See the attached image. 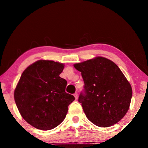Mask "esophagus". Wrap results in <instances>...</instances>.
<instances>
[{
	"mask_svg": "<svg viewBox=\"0 0 148 148\" xmlns=\"http://www.w3.org/2000/svg\"><path fill=\"white\" fill-rule=\"evenodd\" d=\"M74 96L76 99H77V98H78V95H77V92H75V93L74 94Z\"/></svg>",
	"mask_w": 148,
	"mask_h": 148,
	"instance_id": "obj_1",
	"label": "esophagus"
}]
</instances>
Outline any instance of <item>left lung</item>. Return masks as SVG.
Listing matches in <instances>:
<instances>
[{
	"label": "left lung",
	"mask_w": 148,
	"mask_h": 148,
	"mask_svg": "<svg viewBox=\"0 0 148 148\" xmlns=\"http://www.w3.org/2000/svg\"><path fill=\"white\" fill-rule=\"evenodd\" d=\"M74 66L82 72L84 82V92L78 101L87 118L101 127L119 122L129 109L132 90L117 65L105 57H96Z\"/></svg>",
	"instance_id": "left-lung-1"
}]
</instances>
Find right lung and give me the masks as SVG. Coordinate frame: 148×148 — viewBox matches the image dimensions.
Returning <instances> with one entry per match:
<instances>
[{
  "instance_id": "obj_1",
  "label": "right lung",
  "mask_w": 148,
  "mask_h": 148,
  "mask_svg": "<svg viewBox=\"0 0 148 148\" xmlns=\"http://www.w3.org/2000/svg\"><path fill=\"white\" fill-rule=\"evenodd\" d=\"M64 64L38 60L22 73L14 90V100L22 117L35 128L48 131L61 123L73 95L65 92L67 82L60 74Z\"/></svg>"
}]
</instances>
